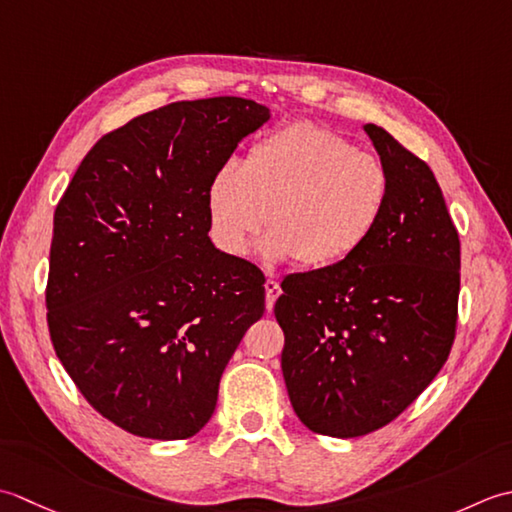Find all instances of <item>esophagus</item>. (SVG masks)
Wrapping results in <instances>:
<instances>
[{"label":"esophagus","instance_id":"34e87169","mask_svg":"<svg viewBox=\"0 0 512 512\" xmlns=\"http://www.w3.org/2000/svg\"><path fill=\"white\" fill-rule=\"evenodd\" d=\"M265 296H267V309H274V302L280 296V283L276 278H267L265 280Z\"/></svg>","mask_w":512,"mask_h":512}]
</instances>
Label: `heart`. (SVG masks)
Instances as JSON below:
<instances>
[{"label": "heart", "mask_w": 512, "mask_h": 512, "mask_svg": "<svg viewBox=\"0 0 512 512\" xmlns=\"http://www.w3.org/2000/svg\"><path fill=\"white\" fill-rule=\"evenodd\" d=\"M391 176L380 156L340 134L296 121L225 163L207 185V223L216 247L241 258L260 229L267 260L307 269L336 267L367 245L387 210Z\"/></svg>", "instance_id": "b5f03b06"}]
</instances>
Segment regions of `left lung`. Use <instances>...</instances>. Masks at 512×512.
I'll return each mask as SVG.
<instances>
[{
	"instance_id": "1",
	"label": "left lung",
	"mask_w": 512,
	"mask_h": 512,
	"mask_svg": "<svg viewBox=\"0 0 512 512\" xmlns=\"http://www.w3.org/2000/svg\"><path fill=\"white\" fill-rule=\"evenodd\" d=\"M364 132L391 176L387 210L356 256L287 276L274 307L291 406L342 440L382 429L429 387L460 296V236L431 168L380 125Z\"/></svg>"
}]
</instances>
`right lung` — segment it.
<instances>
[{"label": "right lung", "mask_w": 512, "mask_h": 512, "mask_svg": "<svg viewBox=\"0 0 512 512\" xmlns=\"http://www.w3.org/2000/svg\"><path fill=\"white\" fill-rule=\"evenodd\" d=\"M271 119L241 97L176 101L101 137L55 210L52 347L95 409L132 435L185 440L265 314V276L210 241L205 194Z\"/></svg>", "instance_id": "right-lung-1"}]
</instances>
